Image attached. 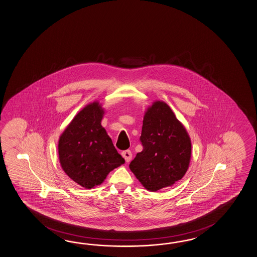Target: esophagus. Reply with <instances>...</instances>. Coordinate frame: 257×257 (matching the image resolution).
<instances>
[{"mask_svg": "<svg viewBox=\"0 0 257 257\" xmlns=\"http://www.w3.org/2000/svg\"><path fill=\"white\" fill-rule=\"evenodd\" d=\"M121 155H122V157L124 158L125 161L127 162V163H129L131 159H132V153H131V151H129V150H126V151H123L122 153H121Z\"/></svg>", "mask_w": 257, "mask_h": 257, "instance_id": "obj_1", "label": "esophagus"}]
</instances>
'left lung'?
Returning <instances> with one entry per match:
<instances>
[{"label":"left lung","instance_id":"8db88e82","mask_svg":"<svg viewBox=\"0 0 257 257\" xmlns=\"http://www.w3.org/2000/svg\"><path fill=\"white\" fill-rule=\"evenodd\" d=\"M140 142L143 150L129 167L147 190L156 192L182 179L191 159V140L166 103L157 101L148 108Z\"/></svg>","mask_w":257,"mask_h":257}]
</instances>
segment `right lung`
<instances>
[{"label": "right lung", "instance_id": "1", "mask_svg": "<svg viewBox=\"0 0 257 257\" xmlns=\"http://www.w3.org/2000/svg\"><path fill=\"white\" fill-rule=\"evenodd\" d=\"M103 114L98 102L88 104L76 114L59 140L63 171L86 189L101 184L107 174L124 164L101 125Z\"/></svg>", "mask_w": 257, "mask_h": 257}]
</instances>
